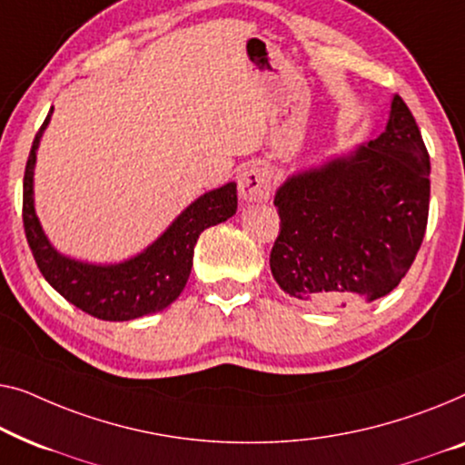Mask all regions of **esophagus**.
<instances>
[{"mask_svg":"<svg viewBox=\"0 0 465 465\" xmlns=\"http://www.w3.org/2000/svg\"><path fill=\"white\" fill-rule=\"evenodd\" d=\"M242 200L265 202L272 193V173L261 164H248L238 176Z\"/></svg>","mask_w":465,"mask_h":465,"instance_id":"1","label":"esophagus"}]
</instances>
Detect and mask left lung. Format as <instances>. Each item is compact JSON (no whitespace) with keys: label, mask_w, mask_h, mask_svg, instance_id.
I'll list each match as a JSON object with an SVG mask.
<instances>
[{"label":"left lung","mask_w":465,"mask_h":465,"mask_svg":"<svg viewBox=\"0 0 465 465\" xmlns=\"http://www.w3.org/2000/svg\"><path fill=\"white\" fill-rule=\"evenodd\" d=\"M280 233L270 254L280 289L337 310L385 297L413 265L426 235L430 155L401 96L375 141L276 192Z\"/></svg>","instance_id":"1"}]
</instances>
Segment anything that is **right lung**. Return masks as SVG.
<instances>
[{
    "instance_id": "1",
    "label": "right lung",
    "mask_w": 465,
    "mask_h": 465,
    "mask_svg": "<svg viewBox=\"0 0 465 465\" xmlns=\"http://www.w3.org/2000/svg\"><path fill=\"white\" fill-rule=\"evenodd\" d=\"M50 115L52 109L31 145L23 181V225L39 272L69 303L94 318L124 322L164 310L185 289L200 233L235 214V183L200 195L153 244L133 259L114 265H93L69 259L45 238L34 206L35 153Z\"/></svg>"
}]
</instances>
